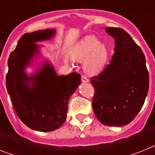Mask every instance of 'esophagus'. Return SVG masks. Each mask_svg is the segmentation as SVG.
Segmentation results:
<instances>
[{
  "label": "esophagus",
  "mask_w": 155,
  "mask_h": 155,
  "mask_svg": "<svg viewBox=\"0 0 155 155\" xmlns=\"http://www.w3.org/2000/svg\"><path fill=\"white\" fill-rule=\"evenodd\" d=\"M81 81L83 82V83H87V82L89 81V80H88V79H87L85 76H84V75H83V76L81 77Z\"/></svg>",
  "instance_id": "34e87169"
}]
</instances>
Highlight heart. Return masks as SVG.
<instances>
[{"mask_svg": "<svg viewBox=\"0 0 155 155\" xmlns=\"http://www.w3.org/2000/svg\"><path fill=\"white\" fill-rule=\"evenodd\" d=\"M72 53L76 61H84V71L92 76L103 71L109 57L107 47L94 35H87L79 40L74 47Z\"/></svg>", "mask_w": 155, "mask_h": 155, "instance_id": "1", "label": "heart"}]
</instances>
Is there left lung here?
Here are the masks:
<instances>
[{"mask_svg": "<svg viewBox=\"0 0 155 155\" xmlns=\"http://www.w3.org/2000/svg\"><path fill=\"white\" fill-rule=\"evenodd\" d=\"M105 31L114 39V53L107 67L91 78L94 87L92 108L102 124L123 127L141 109L149 74L143 51L125 30L109 27Z\"/></svg>", "mask_w": 155, "mask_h": 155, "instance_id": "left-lung-1", "label": "left lung"}]
</instances>
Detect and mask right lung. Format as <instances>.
<instances>
[{"label":"right lung","mask_w":155,"mask_h":155,"mask_svg":"<svg viewBox=\"0 0 155 155\" xmlns=\"http://www.w3.org/2000/svg\"><path fill=\"white\" fill-rule=\"evenodd\" d=\"M56 33L54 28L25 33L8 58L6 86L19 119L30 129L50 132L63 125L68 101L81 84V75L71 73L59 76L51 63L41 62L35 73L28 75L26 68L40 56V45Z\"/></svg>","instance_id":"add662e5"}]
</instances>
